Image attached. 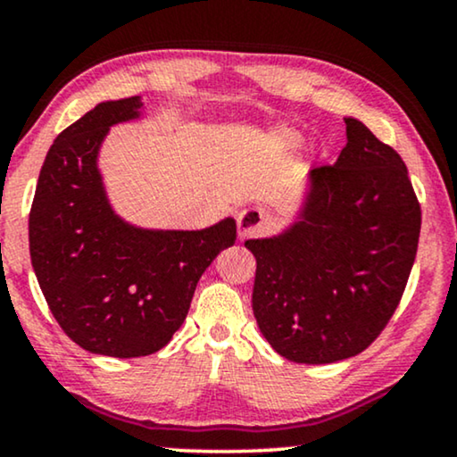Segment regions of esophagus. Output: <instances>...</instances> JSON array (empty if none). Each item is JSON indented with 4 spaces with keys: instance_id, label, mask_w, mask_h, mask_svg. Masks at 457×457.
Listing matches in <instances>:
<instances>
[{
    "instance_id": "34e87169",
    "label": "esophagus",
    "mask_w": 457,
    "mask_h": 457,
    "mask_svg": "<svg viewBox=\"0 0 457 457\" xmlns=\"http://www.w3.org/2000/svg\"><path fill=\"white\" fill-rule=\"evenodd\" d=\"M268 221L270 217L262 209H242L236 215V223H238V234L242 240L262 234L268 228Z\"/></svg>"
}]
</instances>
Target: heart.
<instances>
[{
	"mask_svg": "<svg viewBox=\"0 0 457 457\" xmlns=\"http://www.w3.org/2000/svg\"><path fill=\"white\" fill-rule=\"evenodd\" d=\"M278 137L287 143V145H297V143H299V137L295 135V132L282 130V132H278Z\"/></svg>",
	"mask_w": 457,
	"mask_h": 457,
	"instance_id": "obj_1",
	"label": "heart"
}]
</instances>
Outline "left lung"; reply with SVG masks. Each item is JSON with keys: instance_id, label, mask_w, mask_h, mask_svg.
Returning a JSON list of instances; mask_svg holds the SVG:
<instances>
[{"instance_id": "8db88e82", "label": "left lung", "mask_w": 457, "mask_h": 457, "mask_svg": "<svg viewBox=\"0 0 457 457\" xmlns=\"http://www.w3.org/2000/svg\"><path fill=\"white\" fill-rule=\"evenodd\" d=\"M345 147L308 175L295 221L246 240L257 259L253 314L287 361L361 354L395 314L418 253L421 211L405 162L356 118Z\"/></svg>"}]
</instances>
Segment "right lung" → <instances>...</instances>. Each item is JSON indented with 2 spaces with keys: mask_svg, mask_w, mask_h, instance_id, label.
<instances>
[{
  "mask_svg": "<svg viewBox=\"0 0 457 457\" xmlns=\"http://www.w3.org/2000/svg\"><path fill=\"white\" fill-rule=\"evenodd\" d=\"M141 96L105 101L52 143L29 212V251L50 312L92 354L147 356L186 320L195 285L236 242L225 217L204 229H147L109 204L99 149L113 124L141 118Z\"/></svg>",
  "mask_w": 457,
  "mask_h": 457,
  "instance_id": "right-lung-1",
  "label": "right lung"
}]
</instances>
